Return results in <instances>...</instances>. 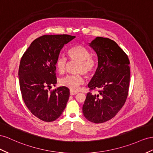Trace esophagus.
<instances>
[{"label": "esophagus", "mask_w": 153, "mask_h": 153, "mask_svg": "<svg viewBox=\"0 0 153 153\" xmlns=\"http://www.w3.org/2000/svg\"><path fill=\"white\" fill-rule=\"evenodd\" d=\"M78 93L76 92V91H70V94L71 95H75V94H77Z\"/></svg>", "instance_id": "esophagus-1"}]
</instances>
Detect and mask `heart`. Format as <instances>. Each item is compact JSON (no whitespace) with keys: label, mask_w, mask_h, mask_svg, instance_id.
Instances as JSON below:
<instances>
[{"label":"heart","mask_w":153,"mask_h":153,"mask_svg":"<svg viewBox=\"0 0 153 153\" xmlns=\"http://www.w3.org/2000/svg\"><path fill=\"white\" fill-rule=\"evenodd\" d=\"M69 60L72 62H78L76 69V75H67L60 80L61 85L66 87L71 91H76L79 86L84 84V80L82 73L86 76H89L95 71L97 68L96 62L91 56L88 49L80 44H76L69 48L68 51ZM68 61L66 57L59 55L55 62L58 71L63 73L66 69Z\"/></svg>","instance_id":"obj_1"}]
</instances>
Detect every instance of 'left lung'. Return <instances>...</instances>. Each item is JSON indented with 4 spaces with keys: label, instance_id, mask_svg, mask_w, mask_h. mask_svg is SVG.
Instances as JSON below:
<instances>
[{
    "label": "left lung",
    "instance_id": "left-lung-1",
    "mask_svg": "<svg viewBox=\"0 0 153 153\" xmlns=\"http://www.w3.org/2000/svg\"><path fill=\"white\" fill-rule=\"evenodd\" d=\"M98 58V68L88 84L82 107L89 121L100 123L116 116L124 105L130 81L129 60L114 40L97 36L89 44ZM93 90L98 91L93 94Z\"/></svg>",
    "mask_w": 153,
    "mask_h": 153
}]
</instances>
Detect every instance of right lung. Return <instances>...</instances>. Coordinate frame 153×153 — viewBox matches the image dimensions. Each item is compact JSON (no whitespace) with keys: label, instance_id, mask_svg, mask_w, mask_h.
<instances>
[{"label":"right lung","instance_id":"obj_1","mask_svg":"<svg viewBox=\"0 0 153 153\" xmlns=\"http://www.w3.org/2000/svg\"><path fill=\"white\" fill-rule=\"evenodd\" d=\"M69 35H44L36 39L20 60L19 76L24 104L30 112L44 122L55 121L66 107L69 89L56 84V58L65 44L75 39Z\"/></svg>","mask_w":153,"mask_h":153}]
</instances>
